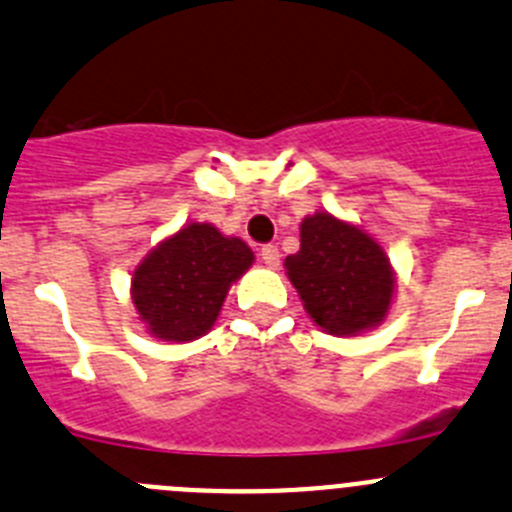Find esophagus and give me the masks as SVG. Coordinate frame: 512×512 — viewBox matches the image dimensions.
Returning <instances> with one entry per match:
<instances>
[{"mask_svg": "<svg viewBox=\"0 0 512 512\" xmlns=\"http://www.w3.org/2000/svg\"><path fill=\"white\" fill-rule=\"evenodd\" d=\"M261 261H264V264L269 266V269H276V266H279V261H281L279 248H276V246H264V248H261Z\"/></svg>", "mask_w": 512, "mask_h": 512, "instance_id": "esophagus-1", "label": "esophagus"}]
</instances>
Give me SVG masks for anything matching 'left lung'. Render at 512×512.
I'll return each instance as SVG.
<instances>
[{"label": "left lung", "mask_w": 512, "mask_h": 512, "mask_svg": "<svg viewBox=\"0 0 512 512\" xmlns=\"http://www.w3.org/2000/svg\"><path fill=\"white\" fill-rule=\"evenodd\" d=\"M286 276L316 326L334 337L382 324L397 276L384 248L362 226L316 211L301 221V248L284 261Z\"/></svg>", "instance_id": "1"}]
</instances>
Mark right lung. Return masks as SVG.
<instances>
[{"label": "right lung", "mask_w": 512, "mask_h": 512, "mask_svg": "<svg viewBox=\"0 0 512 512\" xmlns=\"http://www.w3.org/2000/svg\"><path fill=\"white\" fill-rule=\"evenodd\" d=\"M253 264V251L213 223H186L135 266L130 296L148 334L193 342L211 332L233 281Z\"/></svg>", "instance_id": "1"}]
</instances>
